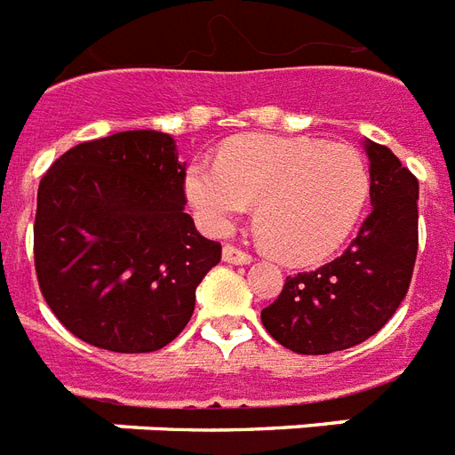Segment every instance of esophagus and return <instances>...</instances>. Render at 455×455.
I'll list each match as a JSON object with an SVG mask.
<instances>
[{
    "instance_id": "obj_1",
    "label": "esophagus",
    "mask_w": 455,
    "mask_h": 455,
    "mask_svg": "<svg viewBox=\"0 0 455 455\" xmlns=\"http://www.w3.org/2000/svg\"><path fill=\"white\" fill-rule=\"evenodd\" d=\"M223 260L225 263H235V265H249L253 258H251V253H246V251L239 249V246L225 244L223 246Z\"/></svg>"
}]
</instances>
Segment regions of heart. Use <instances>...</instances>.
Instances as JSON below:
<instances>
[{
	"mask_svg": "<svg viewBox=\"0 0 455 455\" xmlns=\"http://www.w3.org/2000/svg\"><path fill=\"white\" fill-rule=\"evenodd\" d=\"M371 192L366 159L352 145L251 133L225 143L216 164L195 162L185 195L209 232L223 235L256 209L265 251L289 265L333 256L357 228Z\"/></svg>",
	"mask_w": 455,
	"mask_h": 455,
	"instance_id": "obj_1",
	"label": "heart"
}]
</instances>
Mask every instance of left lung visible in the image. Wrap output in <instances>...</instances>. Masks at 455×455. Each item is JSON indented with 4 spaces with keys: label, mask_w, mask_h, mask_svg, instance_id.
Listing matches in <instances>:
<instances>
[{
    "label": "left lung",
    "mask_w": 455,
    "mask_h": 455,
    "mask_svg": "<svg viewBox=\"0 0 455 455\" xmlns=\"http://www.w3.org/2000/svg\"><path fill=\"white\" fill-rule=\"evenodd\" d=\"M371 213L343 256L286 277L260 312L279 345L329 355L362 343L387 324L411 284L418 253V180L390 148L366 140Z\"/></svg>",
    "instance_id": "1"
}]
</instances>
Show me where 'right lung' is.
Returning a JSON list of instances; mask_svg holds the SVG:
<instances>
[{"instance_id":"1","label":"right lung","mask_w":455,"mask_h":455,"mask_svg":"<svg viewBox=\"0 0 455 455\" xmlns=\"http://www.w3.org/2000/svg\"><path fill=\"white\" fill-rule=\"evenodd\" d=\"M185 164L159 131L75 145L37 190L35 270L44 300L84 343L155 352L185 329L220 244L185 213Z\"/></svg>"}]
</instances>
